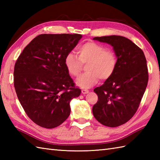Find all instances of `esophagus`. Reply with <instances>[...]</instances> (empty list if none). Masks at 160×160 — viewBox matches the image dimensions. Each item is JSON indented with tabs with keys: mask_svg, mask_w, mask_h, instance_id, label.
I'll return each instance as SVG.
<instances>
[{
	"mask_svg": "<svg viewBox=\"0 0 160 160\" xmlns=\"http://www.w3.org/2000/svg\"><path fill=\"white\" fill-rule=\"evenodd\" d=\"M81 91H82V94H87V93H89V90L84 89H82V90H81Z\"/></svg>",
	"mask_w": 160,
	"mask_h": 160,
	"instance_id": "esophagus-1",
	"label": "esophagus"
}]
</instances>
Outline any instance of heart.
Here are the masks:
<instances>
[{"instance_id": "1", "label": "heart", "mask_w": 160, "mask_h": 160, "mask_svg": "<svg viewBox=\"0 0 160 160\" xmlns=\"http://www.w3.org/2000/svg\"><path fill=\"white\" fill-rule=\"evenodd\" d=\"M78 58L69 53L64 58V66L71 76L77 77L82 70V64H87V73L76 80V85L89 88L96 84L100 78L105 80L113 74L117 66V56L113 51L95 42H87L78 48Z\"/></svg>"}]
</instances>
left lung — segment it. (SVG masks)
<instances>
[{"label": "left lung", "mask_w": 160, "mask_h": 160, "mask_svg": "<svg viewBox=\"0 0 160 160\" xmlns=\"http://www.w3.org/2000/svg\"><path fill=\"white\" fill-rule=\"evenodd\" d=\"M93 40L113 47L118 62L113 74L93 90L98 100L93 114L102 124L119 127L133 116L140 104L148 80L147 60L143 51L125 37L113 35Z\"/></svg>", "instance_id": "obj_1"}]
</instances>
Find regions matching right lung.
I'll use <instances>...</instances> for the list:
<instances>
[{"label":"right lung","mask_w":160,"mask_h":160,"mask_svg":"<svg viewBox=\"0 0 160 160\" xmlns=\"http://www.w3.org/2000/svg\"><path fill=\"white\" fill-rule=\"evenodd\" d=\"M80 34H40L17 59L13 84L20 103L40 127H58L69 116L70 102L80 95L64 66V58L82 38Z\"/></svg>","instance_id":"1"}]
</instances>
